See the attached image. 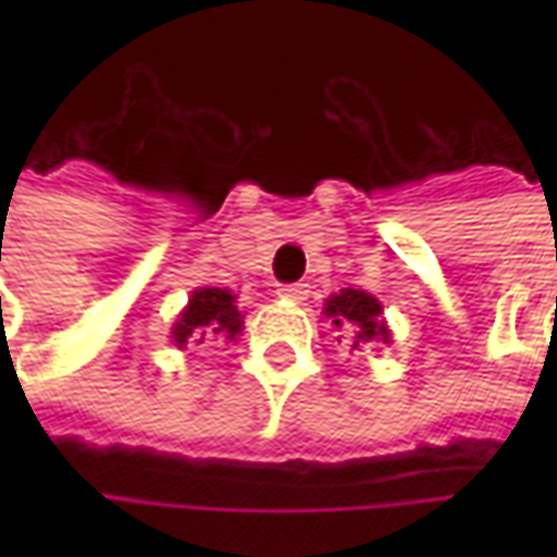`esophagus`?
<instances>
[{
  "label": "esophagus",
  "mask_w": 557,
  "mask_h": 557,
  "mask_svg": "<svg viewBox=\"0 0 557 557\" xmlns=\"http://www.w3.org/2000/svg\"><path fill=\"white\" fill-rule=\"evenodd\" d=\"M307 285H278V297L285 300H307Z\"/></svg>",
  "instance_id": "esophagus-1"
}]
</instances>
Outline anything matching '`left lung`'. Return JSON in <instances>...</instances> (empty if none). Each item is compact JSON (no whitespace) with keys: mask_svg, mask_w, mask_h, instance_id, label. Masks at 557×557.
<instances>
[{"mask_svg":"<svg viewBox=\"0 0 557 557\" xmlns=\"http://www.w3.org/2000/svg\"><path fill=\"white\" fill-rule=\"evenodd\" d=\"M325 319L341 337L350 341V347L359 350L366 344H391V329L384 322V307L377 304L369 290L344 288L325 300Z\"/></svg>","mask_w":557,"mask_h":557,"instance_id":"8db88e82","label":"left lung"}]
</instances>
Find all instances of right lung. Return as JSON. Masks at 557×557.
Segmentation results:
<instances>
[{
  "label": "right lung",
  "mask_w": 557,
  "mask_h": 557,
  "mask_svg": "<svg viewBox=\"0 0 557 557\" xmlns=\"http://www.w3.org/2000/svg\"><path fill=\"white\" fill-rule=\"evenodd\" d=\"M245 319L242 310L235 307V294L225 288H198L191 290L188 307L180 312L173 322V341L176 347L185 350L188 344H203V341H235L242 334Z\"/></svg>",
  "instance_id": "right-lung-1"
}]
</instances>
